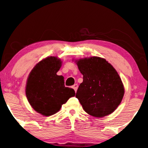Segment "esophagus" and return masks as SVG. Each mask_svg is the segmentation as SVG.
<instances>
[{
	"label": "esophagus",
	"mask_w": 148,
	"mask_h": 148,
	"mask_svg": "<svg viewBox=\"0 0 148 148\" xmlns=\"http://www.w3.org/2000/svg\"><path fill=\"white\" fill-rule=\"evenodd\" d=\"M72 88H73V89L75 90V92H76V90H77V89H78V85L77 84H74V86H72Z\"/></svg>",
	"instance_id": "34e87169"
}]
</instances>
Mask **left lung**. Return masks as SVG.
Returning a JSON list of instances; mask_svg holds the SVG:
<instances>
[{
	"label": "left lung",
	"mask_w": 148,
	"mask_h": 148,
	"mask_svg": "<svg viewBox=\"0 0 148 148\" xmlns=\"http://www.w3.org/2000/svg\"><path fill=\"white\" fill-rule=\"evenodd\" d=\"M75 62L84 79L76 97L84 111L96 118L111 114L121 103L125 94L117 71L102 58H86Z\"/></svg>",
	"instance_id": "1"
}]
</instances>
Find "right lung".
Returning a JSON list of instances; mask_svg holds the SVG:
<instances>
[{
    "mask_svg": "<svg viewBox=\"0 0 148 148\" xmlns=\"http://www.w3.org/2000/svg\"><path fill=\"white\" fill-rule=\"evenodd\" d=\"M61 66L60 59L47 57L33 67L27 79L25 95L28 102L42 115L56 113L63 103L75 95L74 89L64 86L63 76L57 75Z\"/></svg>",
    "mask_w": 148,
    "mask_h": 148,
    "instance_id": "obj_1",
    "label": "right lung"
}]
</instances>
